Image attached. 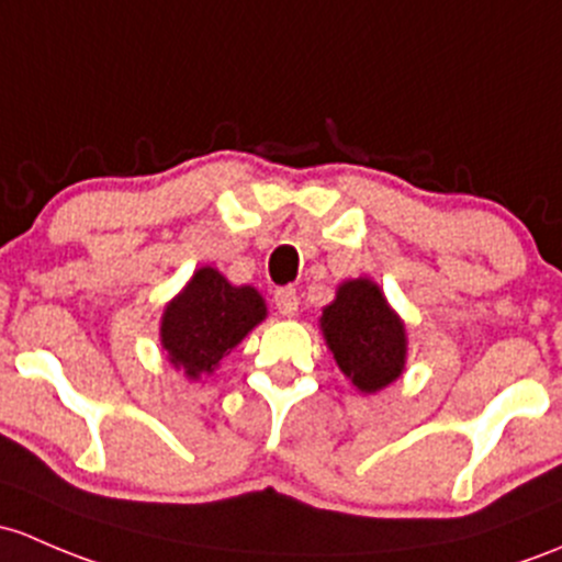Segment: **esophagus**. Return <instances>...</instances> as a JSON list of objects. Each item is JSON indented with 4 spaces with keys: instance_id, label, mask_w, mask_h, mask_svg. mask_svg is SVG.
<instances>
[{
    "instance_id": "obj_1",
    "label": "esophagus",
    "mask_w": 562,
    "mask_h": 562,
    "mask_svg": "<svg viewBox=\"0 0 562 562\" xmlns=\"http://www.w3.org/2000/svg\"><path fill=\"white\" fill-rule=\"evenodd\" d=\"M274 306L282 317H293L299 312V293L296 288H280L274 293Z\"/></svg>"
}]
</instances>
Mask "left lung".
Returning a JSON list of instances; mask_svg holds the SVG:
<instances>
[{
    "label": "left lung",
    "instance_id": "obj_1",
    "mask_svg": "<svg viewBox=\"0 0 562 562\" xmlns=\"http://www.w3.org/2000/svg\"><path fill=\"white\" fill-rule=\"evenodd\" d=\"M323 336L341 374L360 393H376L398 380L406 363V328L371 280L341 282L323 310Z\"/></svg>",
    "mask_w": 562,
    "mask_h": 562
}]
</instances>
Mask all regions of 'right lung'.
<instances>
[{
	"mask_svg": "<svg viewBox=\"0 0 562 562\" xmlns=\"http://www.w3.org/2000/svg\"><path fill=\"white\" fill-rule=\"evenodd\" d=\"M266 317L261 293L232 285L212 266H202L161 317V347L188 380L212 374L223 358Z\"/></svg>",
	"mask_w": 562,
	"mask_h": 562,
	"instance_id": "1",
	"label": "right lung"
}]
</instances>
